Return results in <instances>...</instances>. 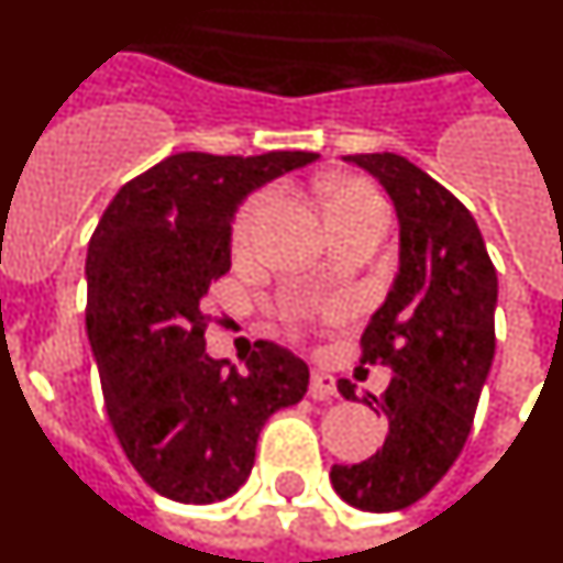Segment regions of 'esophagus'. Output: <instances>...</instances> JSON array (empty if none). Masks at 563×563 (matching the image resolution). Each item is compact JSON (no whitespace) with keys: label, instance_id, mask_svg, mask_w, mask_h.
Wrapping results in <instances>:
<instances>
[{"label":"esophagus","instance_id":"esophagus-1","mask_svg":"<svg viewBox=\"0 0 563 563\" xmlns=\"http://www.w3.org/2000/svg\"><path fill=\"white\" fill-rule=\"evenodd\" d=\"M310 397L312 400H335L338 397V386H335V377L330 372H312L310 377Z\"/></svg>","mask_w":563,"mask_h":563}]
</instances>
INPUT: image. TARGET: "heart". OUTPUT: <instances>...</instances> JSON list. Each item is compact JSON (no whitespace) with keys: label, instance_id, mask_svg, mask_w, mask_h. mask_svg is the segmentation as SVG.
I'll use <instances>...</instances> for the list:
<instances>
[{"label":"heart","instance_id":"b5f03b06","mask_svg":"<svg viewBox=\"0 0 563 563\" xmlns=\"http://www.w3.org/2000/svg\"><path fill=\"white\" fill-rule=\"evenodd\" d=\"M271 202V194H256L251 200L242 206V211L236 213V222H233V245L242 247L247 245L251 239L253 225H256L258 213L265 211V206ZM380 206V197L372 191V186H366L363 180H355V177H343V180H335L330 188H327V217L335 220V217H346V213L366 211V208ZM324 312H335V307H324Z\"/></svg>","mask_w":563,"mask_h":563}]
</instances>
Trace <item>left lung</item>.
<instances>
[{"mask_svg":"<svg viewBox=\"0 0 563 563\" xmlns=\"http://www.w3.org/2000/svg\"><path fill=\"white\" fill-rule=\"evenodd\" d=\"M395 202L400 267L361 335V363L389 366V389L366 395L389 422L383 449L357 465H332L346 505L391 514L415 505L460 456L496 352V267L476 220L449 188L400 154H346ZM346 400L355 383L338 380Z\"/></svg>","mask_w":563,"mask_h":563,"instance_id":"8db88e82","label":"left lung"}]
</instances>
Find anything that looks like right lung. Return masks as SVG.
Returning a JSON list of instances; mask_svg holds the SVG:
<instances>
[{
	"mask_svg": "<svg viewBox=\"0 0 563 563\" xmlns=\"http://www.w3.org/2000/svg\"><path fill=\"white\" fill-rule=\"evenodd\" d=\"M180 152L114 194L89 239L87 335L123 454L183 505L233 496L267 417L307 395L310 369L256 341L239 372L206 352L202 298L231 271V220L247 194L316 161Z\"/></svg>",
	"mask_w": 563,
	"mask_h": 563,
	"instance_id": "1",
	"label": "right lung"
}]
</instances>
